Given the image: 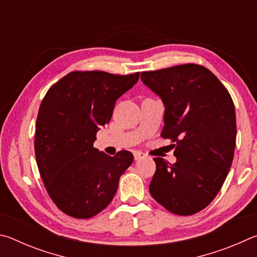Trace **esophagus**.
I'll return each instance as SVG.
<instances>
[{"label": "esophagus", "mask_w": 257, "mask_h": 257, "mask_svg": "<svg viewBox=\"0 0 257 257\" xmlns=\"http://www.w3.org/2000/svg\"><path fill=\"white\" fill-rule=\"evenodd\" d=\"M144 156H145L144 153H142V152H134V158H135V160H136V161L143 159V158H144Z\"/></svg>", "instance_id": "obj_1"}]
</instances>
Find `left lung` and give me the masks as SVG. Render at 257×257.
Returning a JSON list of instances; mask_svg holds the SVG:
<instances>
[{
	"instance_id": "1",
	"label": "left lung",
	"mask_w": 257,
	"mask_h": 257,
	"mask_svg": "<svg viewBox=\"0 0 257 257\" xmlns=\"http://www.w3.org/2000/svg\"><path fill=\"white\" fill-rule=\"evenodd\" d=\"M141 79L162 99L161 136L175 143L176 163L155 158L150 193L171 213L191 215L219 193L236 147V113L221 81L198 64L142 72Z\"/></svg>"
}]
</instances>
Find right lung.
Masks as SVG:
<instances>
[{
  "label": "right lung",
  "instance_id": "1",
  "mask_svg": "<svg viewBox=\"0 0 257 257\" xmlns=\"http://www.w3.org/2000/svg\"><path fill=\"white\" fill-rule=\"evenodd\" d=\"M128 76L104 71H73L51 87L38 111L35 155L52 201L76 219H89L114 197L119 179L134 162L93 146L96 133L111 120L115 101L136 84Z\"/></svg>",
  "mask_w": 257,
  "mask_h": 257
}]
</instances>
